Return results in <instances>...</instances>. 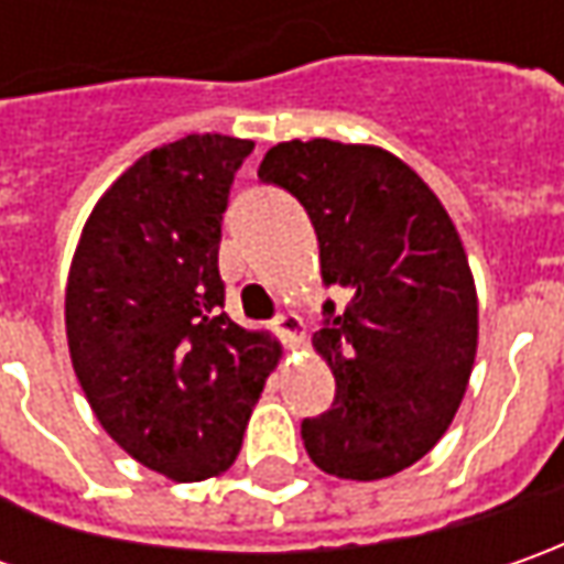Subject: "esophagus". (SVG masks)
I'll return each mask as SVG.
<instances>
[{
	"label": "esophagus",
	"instance_id": "1",
	"mask_svg": "<svg viewBox=\"0 0 564 564\" xmlns=\"http://www.w3.org/2000/svg\"><path fill=\"white\" fill-rule=\"evenodd\" d=\"M272 329L279 333V338H282V341H289V345H294V341H301V338H304L301 316H294V314L275 316V319H272Z\"/></svg>",
	"mask_w": 564,
	"mask_h": 564
}]
</instances>
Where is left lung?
<instances>
[{
  "mask_svg": "<svg viewBox=\"0 0 564 564\" xmlns=\"http://www.w3.org/2000/svg\"><path fill=\"white\" fill-rule=\"evenodd\" d=\"M307 209L319 272L348 301H323L316 351L336 399L301 423L316 467L392 477L440 443L477 355V292L440 197L399 156L326 138L275 143L260 172Z\"/></svg>",
  "mask_w": 564,
  "mask_h": 564,
  "instance_id": "left-lung-1",
  "label": "left lung"
}]
</instances>
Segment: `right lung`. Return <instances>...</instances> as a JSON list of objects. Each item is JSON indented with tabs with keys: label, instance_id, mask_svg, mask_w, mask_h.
Here are the masks:
<instances>
[{
	"label": "right lung",
	"instance_id": "right-lung-1",
	"mask_svg": "<svg viewBox=\"0 0 564 564\" xmlns=\"http://www.w3.org/2000/svg\"><path fill=\"white\" fill-rule=\"evenodd\" d=\"M250 150L226 134L150 150L99 197L68 272V351L97 421L182 484L238 458L279 358L223 311V213Z\"/></svg>",
	"mask_w": 564,
	"mask_h": 564
}]
</instances>
